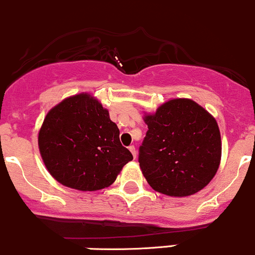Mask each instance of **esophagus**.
<instances>
[{
	"label": "esophagus",
	"instance_id": "esophagus-1",
	"mask_svg": "<svg viewBox=\"0 0 255 255\" xmlns=\"http://www.w3.org/2000/svg\"><path fill=\"white\" fill-rule=\"evenodd\" d=\"M129 151H130V152H132L133 157L135 158V157H136V150H135V146H134V145H130V146H129Z\"/></svg>",
	"mask_w": 255,
	"mask_h": 255
}]
</instances>
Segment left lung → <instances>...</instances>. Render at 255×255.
<instances>
[{
	"instance_id": "left-lung-1",
	"label": "left lung",
	"mask_w": 255,
	"mask_h": 255,
	"mask_svg": "<svg viewBox=\"0 0 255 255\" xmlns=\"http://www.w3.org/2000/svg\"><path fill=\"white\" fill-rule=\"evenodd\" d=\"M147 132L139 164L149 185L183 197L202 190L219 168L222 140L218 123L190 99H173L145 117Z\"/></svg>"
}]
</instances>
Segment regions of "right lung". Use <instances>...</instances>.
I'll return each instance as SVG.
<instances>
[{
	"mask_svg": "<svg viewBox=\"0 0 255 255\" xmlns=\"http://www.w3.org/2000/svg\"><path fill=\"white\" fill-rule=\"evenodd\" d=\"M38 146L52 177L81 191L111 185L133 159L109 111L88 94L68 98L47 114Z\"/></svg>",
	"mask_w": 255,
	"mask_h": 255,
	"instance_id": "right-lung-1",
	"label": "right lung"
}]
</instances>
